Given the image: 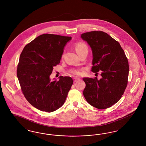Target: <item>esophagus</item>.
<instances>
[{"instance_id": "obj_1", "label": "esophagus", "mask_w": 146, "mask_h": 146, "mask_svg": "<svg viewBox=\"0 0 146 146\" xmlns=\"http://www.w3.org/2000/svg\"><path fill=\"white\" fill-rule=\"evenodd\" d=\"M80 80V79L79 78H74V82H76Z\"/></svg>"}]
</instances>
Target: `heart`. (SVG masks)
I'll use <instances>...</instances> for the list:
<instances>
[{
    "label": "heart",
    "instance_id": "1",
    "mask_svg": "<svg viewBox=\"0 0 146 146\" xmlns=\"http://www.w3.org/2000/svg\"><path fill=\"white\" fill-rule=\"evenodd\" d=\"M75 49L76 52L78 54L80 52H84V51H88V47L87 45L82 42H77L75 45ZM83 68H74L70 70V72L76 76H81L83 73Z\"/></svg>",
    "mask_w": 146,
    "mask_h": 146
}]
</instances>
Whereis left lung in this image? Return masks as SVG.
Wrapping results in <instances>:
<instances>
[{"label":"left lung","mask_w":146,"mask_h":146,"mask_svg":"<svg viewBox=\"0 0 146 146\" xmlns=\"http://www.w3.org/2000/svg\"><path fill=\"white\" fill-rule=\"evenodd\" d=\"M93 54L94 73L100 72L102 78H84L86 84L83 94L94 108L105 109L117 103L127 86L128 61L118 42L107 33L94 31L82 34Z\"/></svg>","instance_id":"1"}]
</instances>
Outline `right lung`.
<instances>
[{"instance_id": "right-lung-1", "label": "right lung", "mask_w": 146, "mask_h": 146, "mask_svg": "<svg viewBox=\"0 0 146 146\" xmlns=\"http://www.w3.org/2000/svg\"><path fill=\"white\" fill-rule=\"evenodd\" d=\"M71 37L45 34L27 44L21 52L17 75L25 98L41 111L52 112L64 104L73 83L70 76L51 81L53 67L60 64Z\"/></svg>"}]
</instances>
